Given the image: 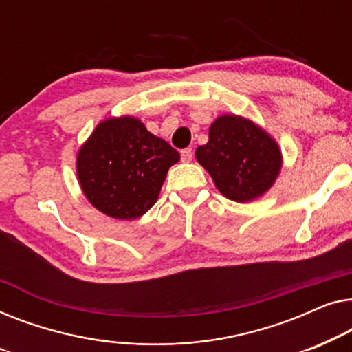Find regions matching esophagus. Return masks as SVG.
Masks as SVG:
<instances>
[{"mask_svg":"<svg viewBox=\"0 0 352 352\" xmlns=\"http://www.w3.org/2000/svg\"><path fill=\"white\" fill-rule=\"evenodd\" d=\"M180 156L183 162H190L192 160V150L191 148H185V150H182Z\"/></svg>","mask_w":352,"mask_h":352,"instance_id":"esophagus-1","label":"esophagus"}]
</instances>
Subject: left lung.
<instances>
[{"mask_svg": "<svg viewBox=\"0 0 352 352\" xmlns=\"http://www.w3.org/2000/svg\"><path fill=\"white\" fill-rule=\"evenodd\" d=\"M196 160L221 195L236 202H249L268 191L282 164L273 138L234 115L220 116L210 126L209 142L197 148Z\"/></svg>", "mask_w": 352, "mask_h": 352, "instance_id": "8db88e82", "label": "left lung"}]
</instances>
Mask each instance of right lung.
I'll return each instance as SVG.
<instances>
[{
    "label": "right lung",
    "mask_w": 352,
    "mask_h": 352,
    "mask_svg": "<svg viewBox=\"0 0 352 352\" xmlns=\"http://www.w3.org/2000/svg\"><path fill=\"white\" fill-rule=\"evenodd\" d=\"M180 160L169 143L133 118L107 120L79 150L84 195L103 214L133 220L155 206L167 170Z\"/></svg>",
    "instance_id": "obj_1"
}]
</instances>
